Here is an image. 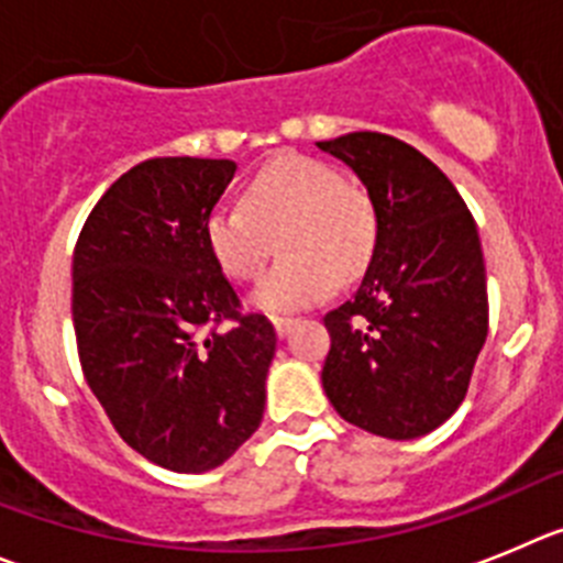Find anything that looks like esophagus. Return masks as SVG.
Returning a JSON list of instances; mask_svg holds the SVG:
<instances>
[{
  "label": "esophagus",
  "mask_w": 563,
  "mask_h": 563,
  "mask_svg": "<svg viewBox=\"0 0 563 563\" xmlns=\"http://www.w3.org/2000/svg\"><path fill=\"white\" fill-rule=\"evenodd\" d=\"M272 325H275L277 336H286L294 325V317H272Z\"/></svg>",
  "instance_id": "34e87169"
}]
</instances>
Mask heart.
I'll list each match as a JSON object with an SVG mask.
<instances>
[{
	"label": "heart",
	"instance_id": "b5f03b06",
	"mask_svg": "<svg viewBox=\"0 0 563 563\" xmlns=\"http://www.w3.org/2000/svg\"><path fill=\"white\" fill-rule=\"evenodd\" d=\"M280 250V263L255 288L263 311L311 306L336 283L364 275L378 244V210L367 187L331 162L280 154L244 185L241 207L205 219V244L221 275L250 283Z\"/></svg>",
	"mask_w": 563,
	"mask_h": 563
}]
</instances>
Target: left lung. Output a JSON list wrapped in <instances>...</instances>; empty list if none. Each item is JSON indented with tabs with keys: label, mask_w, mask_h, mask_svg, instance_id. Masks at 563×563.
I'll list each match as a JSON object with an SVG mask.
<instances>
[{
	"label": "left lung",
	"mask_w": 563,
	"mask_h": 563,
	"mask_svg": "<svg viewBox=\"0 0 563 563\" xmlns=\"http://www.w3.org/2000/svg\"><path fill=\"white\" fill-rule=\"evenodd\" d=\"M351 165L378 210L362 286L325 313L328 401L347 423L412 440L452 418L488 336L477 224L449 176L378 131L317 143Z\"/></svg>",
	"instance_id": "obj_1"
}]
</instances>
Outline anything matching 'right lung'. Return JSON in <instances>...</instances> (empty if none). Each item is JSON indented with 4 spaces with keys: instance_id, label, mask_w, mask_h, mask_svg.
Instances as JSON below:
<instances>
[{
    "instance_id": "add662e5",
    "label": "right lung",
    "mask_w": 563,
    "mask_h": 563,
    "mask_svg": "<svg viewBox=\"0 0 563 563\" xmlns=\"http://www.w3.org/2000/svg\"><path fill=\"white\" fill-rule=\"evenodd\" d=\"M232 176L230 159L140 162L100 196L73 255L86 384L134 452L179 474L216 468L255 434L277 347L205 244Z\"/></svg>"
}]
</instances>
